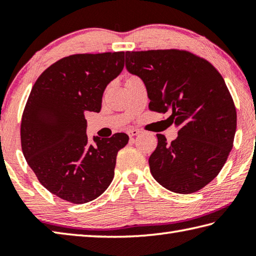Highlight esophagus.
Listing matches in <instances>:
<instances>
[{
	"instance_id": "34e87169",
	"label": "esophagus",
	"mask_w": 256,
	"mask_h": 256,
	"mask_svg": "<svg viewBox=\"0 0 256 256\" xmlns=\"http://www.w3.org/2000/svg\"><path fill=\"white\" fill-rule=\"evenodd\" d=\"M128 134L130 138H133V136H138V134H140V131H138V130H136V128H132V130H128Z\"/></svg>"
}]
</instances>
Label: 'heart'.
Segmentation results:
<instances>
[{
    "label": "heart",
    "mask_w": 256,
    "mask_h": 256,
    "mask_svg": "<svg viewBox=\"0 0 256 256\" xmlns=\"http://www.w3.org/2000/svg\"><path fill=\"white\" fill-rule=\"evenodd\" d=\"M131 79H132V78H131ZM128 80H130V79H128Z\"/></svg>",
    "instance_id": "1"
}]
</instances>
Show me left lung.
Instances as JSON below:
<instances>
[{
    "instance_id": "left-lung-1",
    "label": "left lung",
    "mask_w": 256,
    "mask_h": 256,
    "mask_svg": "<svg viewBox=\"0 0 256 256\" xmlns=\"http://www.w3.org/2000/svg\"><path fill=\"white\" fill-rule=\"evenodd\" d=\"M125 68L144 81L150 110H172L167 120L178 128L172 144L157 134L149 158L154 178L180 194L204 188L222 170L236 133V108L224 78L208 60L178 50L126 52Z\"/></svg>"
}]
</instances>
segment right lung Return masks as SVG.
<instances>
[{"instance_id":"right-lung-1","label":"right lung","mask_w":256,"mask_h":256,"mask_svg":"<svg viewBox=\"0 0 256 256\" xmlns=\"http://www.w3.org/2000/svg\"><path fill=\"white\" fill-rule=\"evenodd\" d=\"M124 52L76 54L42 73L21 120V148L38 180L63 200L82 204L105 192L114 178L125 133L94 136L89 144L84 112H99L102 94L124 68Z\"/></svg>"}]
</instances>
